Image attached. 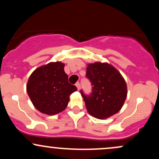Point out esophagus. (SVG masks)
<instances>
[{"label":"esophagus","mask_w":159,"mask_h":159,"mask_svg":"<svg viewBox=\"0 0 159 159\" xmlns=\"http://www.w3.org/2000/svg\"><path fill=\"white\" fill-rule=\"evenodd\" d=\"M75 86H76V87H77L78 90H80V88H81V84H80L79 82H77V83L75 84Z\"/></svg>","instance_id":"obj_1"}]
</instances>
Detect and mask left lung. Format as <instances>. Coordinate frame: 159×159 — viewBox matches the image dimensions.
<instances>
[{"instance_id": "obj_1", "label": "left lung", "mask_w": 159, "mask_h": 159, "mask_svg": "<svg viewBox=\"0 0 159 159\" xmlns=\"http://www.w3.org/2000/svg\"><path fill=\"white\" fill-rule=\"evenodd\" d=\"M87 77L93 85V93L87 96L81 91L86 108L91 116L99 120L111 117L121 110L127 97L124 78L108 63H88Z\"/></svg>"}]
</instances>
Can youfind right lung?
Listing matches in <instances>:
<instances>
[{"label": "right lung", "mask_w": 159, "mask_h": 159, "mask_svg": "<svg viewBox=\"0 0 159 159\" xmlns=\"http://www.w3.org/2000/svg\"><path fill=\"white\" fill-rule=\"evenodd\" d=\"M65 64L51 62L36 68L27 83V93L34 106L43 114L55 115L64 111L69 96L77 87L68 81Z\"/></svg>", "instance_id": "1"}]
</instances>
